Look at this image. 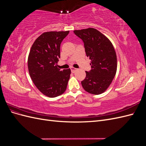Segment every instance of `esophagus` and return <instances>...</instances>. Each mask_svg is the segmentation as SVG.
Here are the masks:
<instances>
[{
  "label": "esophagus",
  "mask_w": 146,
  "mask_h": 146,
  "mask_svg": "<svg viewBox=\"0 0 146 146\" xmlns=\"http://www.w3.org/2000/svg\"><path fill=\"white\" fill-rule=\"evenodd\" d=\"M70 70H71V72H72V73H74V72H76V70H77V69H76V68H74L72 67L71 68H70Z\"/></svg>",
  "instance_id": "1"
}]
</instances>
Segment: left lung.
<instances>
[{"label":"left lung","instance_id":"8db88e82","mask_svg":"<svg viewBox=\"0 0 146 146\" xmlns=\"http://www.w3.org/2000/svg\"><path fill=\"white\" fill-rule=\"evenodd\" d=\"M82 39L86 55L91 60V70L86 71V77L81 82L88 92L98 95L104 92L111 83L117 70V56L109 39L93 28L74 30Z\"/></svg>","mask_w":146,"mask_h":146}]
</instances>
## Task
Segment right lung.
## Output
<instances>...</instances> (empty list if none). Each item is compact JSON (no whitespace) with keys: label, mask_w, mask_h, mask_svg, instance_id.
<instances>
[{"label":"right lung","mask_w":146,"mask_h":146,"mask_svg":"<svg viewBox=\"0 0 146 146\" xmlns=\"http://www.w3.org/2000/svg\"><path fill=\"white\" fill-rule=\"evenodd\" d=\"M66 32H48L41 34L31 47L28 68L35 85L43 94L55 98L66 91L70 69L60 70L57 62L60 58V44L69 34Z\"/></svg>","instance_id":"add662e5"}]
</instances>
